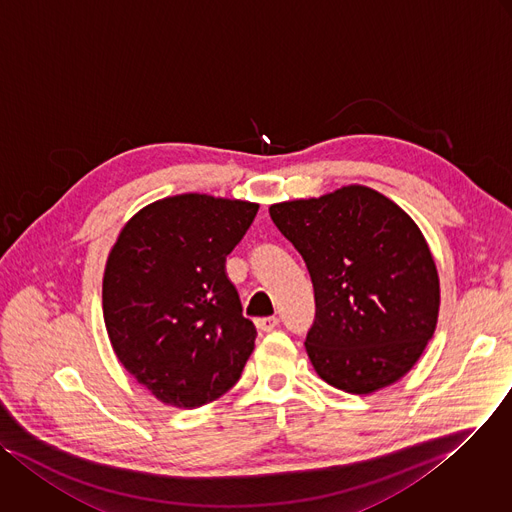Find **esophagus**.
<instances>
[{"mask_svg": "<svg viewBox=\"0 0 512 512\" xmlns=\"http://www.w3.org/2000/svg\"><path fill=\"white\" fill-rule=\"evenodd\" d=\"M256 327H258L260 331H264V333H270V331H274V329L278 327V317H264V319H258V321H256Z\"/></svg>", "mask_w": 512, "mask_h": 512, "instance_id": "34e87169", "label": "esophagus"}]
</instances>
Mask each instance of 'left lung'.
<instances>
[{"label":"left lung","instance_id":"1","mask_svg":"<svg viewBox=\"0 0 512 512\" xmlns=\"http://www.w3.org/2000/svg\"><path fill=\"white\" fill-rule=\"evenodd\" d=\"M268 212L313 280L317 313L304 347L319 377L357 395L401 379L440 311L436 262L416 222L365 185Z\"/></svg>","mask_w":512,"mask_h":512}]
</instances>
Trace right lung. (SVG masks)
I'll use <instances>...</instances> for the list:
<instances>
[{
    "label": "right lung",
    "instance_id": "obj_1",
    "mask_svg": "<svg viewBox=\"0 0 512 512\" xmlns=\"http://www.w3.org/2000/svg\"><path fill=\"white\" fill-rule=\"evenodd\" d=\"M258 203L183 193L121 230L102 278V315L123 367L159 401L193 410L236 385L254 351L226 256Z\"/></svg>",
    "mask_w": 512,
    "mask_h": 512
}]
</instances>
